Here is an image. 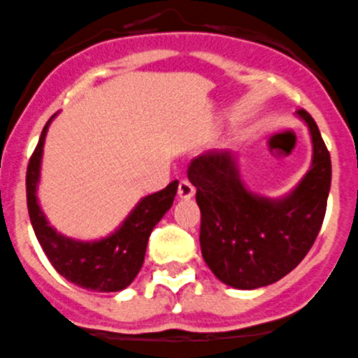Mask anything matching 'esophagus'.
<instances>
[{
	"label": "esophagus",
	"instance_id": "esophagus-1",
	"mask_svg": "<svg viewBox=\"0 0 358 358\" xmlns=\"http://www.w3.org/2000/svg\"><path fill=\"white\" fill-rule=\"evenodd\" d=\"M177 195H179V199L188 201V199H192L195 195V188H193V185L189 181H181L179 182V188H177Z\"/></svg>",
	"mask_w": 358,
	"mask_h": 358
}]
</instances>
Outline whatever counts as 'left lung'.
Instances as JSON below:
<instances>
[{
  "mask_svg": "<svg viewBox=\"0 0 358 358\" xmlns=\"http://www.w3.org/2000/svg\"><path fill=\"white\" fill-rule=\"evenodd\" d=\"M313 142L307 173L284 196L250 192L231 150L195 157L188 179L201 208V250L218 280L236 289H257L286 277L313 247L323 224L332 163L320 129L306 110L296 111Z\"/></svg>",
  "mask_w": 358,
  "mask_h": 358,
  "instance_id": "obj_1",
  "label": "left lung"
}]
</instances>
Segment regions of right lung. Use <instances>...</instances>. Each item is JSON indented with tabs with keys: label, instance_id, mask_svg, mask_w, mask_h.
I'll use <instances>...</instances> for the list:
<instances>
[{
	"label": "right lung",
	"instance_id": "1",
	"mask_svg": "<svg viewBox=\"0 0 358 358\" xmlns=\"http://www.w3.org/2000/svg\"><path fill=\"white\" fill-rule=\"evenodd\" d=\"M55 117L57 113L42 129L26 172V199L35 236L55 270L72 284L97 293L126 289L142 268L150 232L172 208L179 182L172 181L162 192L140 199L122 224L104 238L83 241L60 234L49 225L37 196L45 134Z\"/></svg>",
	"mask_w": 358,
	"mask_h": 358
}]
</instances>
